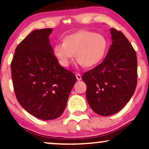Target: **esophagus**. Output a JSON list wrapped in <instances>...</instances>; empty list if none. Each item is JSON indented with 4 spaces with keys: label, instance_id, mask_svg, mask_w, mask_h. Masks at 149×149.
Segmentation results:
<instances>
[{
    "label": "esophagus",
    "instance_id": "34e87169",
    "mask_svg": "<svg viewBox=\"0 0 149 149\" xmlns=\"http://www.w3.org/2000/svg\"><path fill=\"white\" fill-rule=\"evenodd\" d=\"M76 77H77V81H81V75L79 74V73H77Z\"/></svg>",
    "mask_w": 149,
    "mask_h": 149
}]
</instances>
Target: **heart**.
I'll use <instances>...</instances> for the list:
<instances>
[{
  "label": "heart",
  "mask_w": 149,
  "mask_h": 149,
  "mask_svg": "<svg viewBox=\"0 0 149 149\" xmlns=\"http://www.w3.org/2000/svg\"><path fill=\"white\" fill-rule=\"evenodd\" d=\"M109 43L102 34L81 30L66 36L64 42L54 46V52L60 64L67 67L74 57L77 63L87 68L96 66L103 60Z\"/></svg>",
  "instance_id": "1"
}]
</instances>
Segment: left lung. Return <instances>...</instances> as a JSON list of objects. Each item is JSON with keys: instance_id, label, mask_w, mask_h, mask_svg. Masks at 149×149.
I'll list each match as a JSON object with an SVG mask.
<instances>
[{"instance_id": "obj_1", "label": "left lung", "mask_w": 149, "mask_h": 149, "mask_svg": "<svg viewBox=\"0 0 149 149\" xmlns=\"http://www.w3.org/2000/svg\"><path fill=\"white\" fill-rule=\"evenodd\" d=\"M112 44L104 60L85 72L86 97L91 109L102 116L117 113L130 101L137 85V56L121 32L111 28Z\"/></svg>"}]
</instances>
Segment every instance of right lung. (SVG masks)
<instances>
[{
  "mask_svg": "<svg viewBox=\"0 0 149 149\" xmlns=\"http://www.w3.org/2000/svg\"><path fill=\"white\" fill-rule=\"evenodd\" d=\"M52 28L33 30L16 47L11 64L19 104L42 120L55 119L66 108L77 78L59 64L49 36Z\"/></svg>",
  "mask_w": 149,
  "mask_h": 149,
  "instance_id": "1",
  "label": "right lung"
}]
</instances>
